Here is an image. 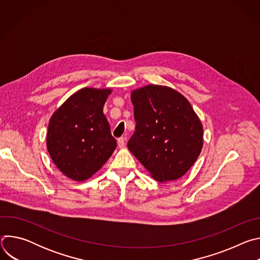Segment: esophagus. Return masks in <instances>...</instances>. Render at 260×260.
<instances>
[{"label":"esophagus","instance_id":"34e87169","mask_svg":"<svg viewBox=\"0 0 260 260\" xmlns=\"http://www.w3.org/2000/svg\"><path fill=\"white\" fill-rule=\"evenodd\" d=\"M117 144H118L119 148H124V146H125V139L124 138H119L117 140Z\"/></svg>","mask_w":260,"mask_h":260}]
</instances>
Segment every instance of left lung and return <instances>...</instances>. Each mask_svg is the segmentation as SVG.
<instances>
[{"label": "left lung", "mask_w": 260, "mask_h": 260, "mask_svg": "<svg viewBox=\"0 0 260 260\" xmlns=\"http://www.w3.org/2000/svg\"><path fill=\"white\" fill-rule=\"evenodd\" d=\"M136 132L128 150L159 182L181 178L203 148V125L190 103L177 90L146 85L133 90Z\"/></svg>", "instance_id": "obj_1"}]
</instances>
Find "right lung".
Instances as JSON below:
<instances>
[{"mask_svg":"<svg viewBox=\"0 0 260 260\" xmlns=\"http://www.w3.org/2000/svg\"><path fill=\"white\" fill-rule=\"evenodd\" d=\"M110 88L85 87L52 114L46 136L49 155L68 178L84 181L95 174L117 146L103 108Z\"/></svg>","mask_w":260,"mask_h":260,"instance_id":"obj_1","label":"right lung"}]
</instances>
